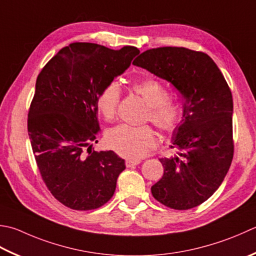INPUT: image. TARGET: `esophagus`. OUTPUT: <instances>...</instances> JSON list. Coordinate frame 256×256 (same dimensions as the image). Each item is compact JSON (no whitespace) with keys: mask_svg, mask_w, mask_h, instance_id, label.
<instances>
[{"mask_svg":"<svg viewBox=\"0 0 256 256\" xmlns=\"http://www.w3.org/2000/svg\"><path fill=\"white\" fill-rule=\"evenodd\" d=\"M140 163H141V160H126V162H125L126 168H132L134 165H138Z\"/></svg>","mask_w":256,"mask_h":256,"instance_id":"esophagus-1","label":"esophagus"}]
</instances>
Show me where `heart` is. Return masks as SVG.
Returning a JSON list of instances; mask_svg holds the SVG:
<instances>
[{
  "mask_svg": "<svg viewBox=\"0 0 256 256\" xmlns=\"http://www.w3.org/2000/svg\"><path fill=\"white\" fill-rule=\"evenodd\" d=\"M132 88L148 105L144 120H150L163 133H173L181 118V108L178 103L168 98L166 88L158 80L150 78L134 82ZM120 98L121 90L115 82L108 84L100 92L96 100L98 108L106 121H111L116 115ZM105 142L110 148L123 158H141L154 148L155 135L148 125L131 126L120 124L108 130Z\"/></svg>",
  "mask_w": 256,
  "mask_h": 256,
  "instance_id": "obj_1",
  "label": "heart"
}]
</instances>
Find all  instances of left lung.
<instances>
[{"label":"left lung","mask_w":256,"mask_h":256,"mask_svg":"<svg viewBox=\"0 0 256 256\" xmlns=\"http://www.w3.org/2000/svg\"><path fill=\"white\" fill-rule=\"evenodd\" d=\"M134 65L171 83L183 98L182 121L172 134L178 154L162 158L164 174L151 188L155 200L174 210L198 206L212 196L231 166L233 98L208 54L185 48H158Z\"/></svg>","instance_id":"left-lung-1"}]
</instances>
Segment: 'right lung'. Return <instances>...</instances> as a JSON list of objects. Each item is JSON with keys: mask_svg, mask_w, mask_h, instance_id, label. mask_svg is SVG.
Wrapping results in <instances>:
<instances>
[{"mask_svg": "<svg viewBox=\"0 0 256 256\" xmlns=\"http://www.w3.org/2000/svg\"><path fill=\"white\" fill-rule=\"evenodd\" d=\"M140 53L94 43H72L38 74L28 115V131L40 173L50 192L72 210L88 211L113 196L124 160L94 151L100 124L96 100Z\"/></svg>", "mask_w": 256, "mask_h": 256, "instance_id": "add662e5", "label": "right lung"}]
</instances>
